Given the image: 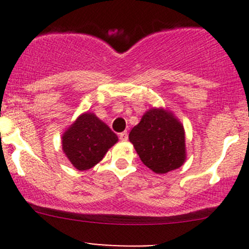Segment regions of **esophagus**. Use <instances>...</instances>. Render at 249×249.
<instances>
[{"label":"esophagus","instance_id":"1","mask_svg":"<svg viewBox=\"0 0 249 249\" xmlns=\"http://www.w3.org/2000/svg\"><path fill=\"white\" fill-rule=\"evenodd\" d=\"M119 139H120V141H127V139H129V135H127V131L120 132V134H119Z\"/></svg>","mask_w":249,"mask_h":249}]
</instances>
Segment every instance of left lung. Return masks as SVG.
Segmentation results:
<instances>
[{"instance_id": "1", "label": "left lung", "mask_w": 249, "mask_h": 249, "mask_svg": "<svg viewBox=\"0 0 249 249\" xmlns=\"http://www.w3.org/2000/svg\"><path fill=\"white\" fill-rule=\"evenodd\" d=\"M129 140L143 164L155 173L178 169L187 158L184 127L167 109H148L131 130Z\"/></svg>"}]
</instances>
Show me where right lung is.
<instances>
[{"instance_id":"add662e5","label":"right lung","mask_w":249,"mask_h":249,"mask_svg":"<svg viewBox=\"0 0 249 249\" xmlns=\"http://www.w3.org/2000/svg\"><path fill=\"white\" fill-rule=\"evenodd\" d=\"M118 142V136L94 113H83L62 135V150L79 171L94 167Z\"/></svg>"}]
</instances>
